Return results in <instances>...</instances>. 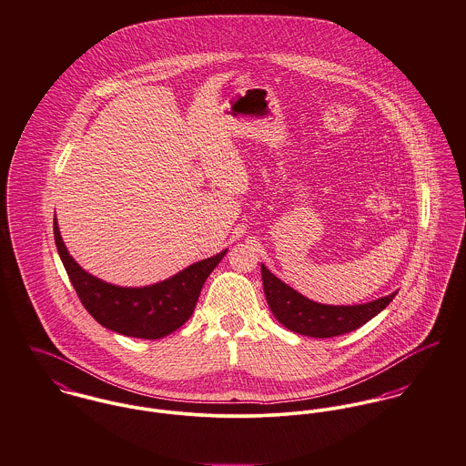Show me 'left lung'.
<instances>
[{
    "mask_svg": "<svg viewBox=\"0 0 466 466\" xmlns=\"http://www.w3.org/2000/svg\"><path fill=\"white\" fill-rule=\"evenodd\" d=\"M264 295L273 316L289 330L310 338H332L360 329L395 299L397 291L360 306H325L312 302L260 264Z\"/></svg>",
    "mask_w": 466,
    "mask_h": 466,
    "instance_id": "1",
    "label": "left lung"
}]
</instances>
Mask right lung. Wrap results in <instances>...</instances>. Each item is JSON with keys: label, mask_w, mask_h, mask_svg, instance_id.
Returning <instances> with one entry per match:
<instances>
[{"label": "right lung", "mask_w": 466, "mask_h": 466, "mask_svg": "<svg viewBox=\"0 0 466 466\" xmlns=\"http://www.w3.org/2000/svg\"><path fill=\"white\" fill-rule=\"evenodd\" d=\"M55 245L69 280L87 312L105 329L141 339H158L182 327L193 314L212 269L227 254L198 260L177 275L145 288H121L82 269L69 256L53 219Z\"/></svg>", "instance_id": "obj_1"}]
</instances>
